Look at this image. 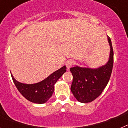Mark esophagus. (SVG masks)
Masks as SVG:
<instances>
[{"mask_svg":"<svg viewBox=\"0 0 128 128\" xmlns=\"http://www.w3.org/2000/svg\"><path fill=\"white\" fill-rule=\"evenodd\" d=\"M74 64V62L73 60H68L66 62V66L67 69H69Z\"/></svg>","mask_w":128,"mask_h":128,"instance_id":"34e87169","label":"esophagus"}]
</instances>
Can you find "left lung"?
Returning <instances> with one entry per match:
<instances>
[{
  "mask_svg": "<svg viewBox=\"0 0 128 128\" xmlns=\"http://www.w3.org/2000/svg\"><path fill=\"white\" fill-rule=\"evenodd\" d=\"M108 40L110 52L104 65L96 68L78 66L70 68L73 76L70 90L79 102L87 103L93 101L101 94L108 84L114 65V50L109 36Z\"/></svg>",
  "mask_w": 128,
  "mask_h": 128,
  "instance_id": "8db88e82",
  "label": "left lung"
}]
</instances>
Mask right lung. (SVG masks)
Listing matches in <instances>:
<instances>
[{
	"label": "right lung",
	"instance_id": "1",
	"mask_svg": "<svg viewBox=\"0 0 128 128\" xmlns=\"http://www.w3.org/2000/svg\"><path fill=\"white\" fill-rule=\"evenodd\" d=\"M66 66H63L43 81L34 84L22 83L16 81L12 74L11 77L18 90L26 99L34 103L44 104L51 98L54 91V84L66 72Z\"/></svg>",
	"mask_w": 128,
	"mask_h": 128
}]
</instances>
